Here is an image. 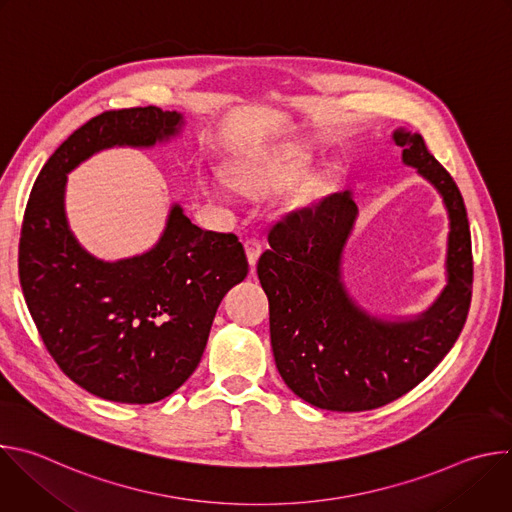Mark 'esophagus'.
Segmentation results:
<instances>
[{"label":"esophagus","mask_w":512,"mask_h":512,"mask_svg":"<svg viewBox=\"0 0 512 512\" xmlns=\"http://www.w3.org/2000/svg\"><path fill=\"white\" fill-rule=\"evenodd\" d=\"M245 251H247V257H249V263L255 267L261 251H263V245H261V239L259 237H247L245 239Z\"/></svg>","instance_id":"34e87169"}]
</instances>
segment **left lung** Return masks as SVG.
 <instances>
[{
    "mask_svg": "<svg viewBox=\"0 0 512 512\" xmlns=\"http://www.w3.org/2000/svg\"><path fill=\"white\" fill-rule=\"evenodd\" d=\"M403 162L444 196L450 212L444 294L413 322L358 310L340 281V255L356 204L348 190L285 212L269 225L257 275L269 300L277 371L304 401L330 411H369L417 387L456 344L472 302V239L464 198L421 135L395 131Z\"/></svg>",
    "mask_w": 512,
    "mask_h": 512,
    "instance_id": "8db88e82",
    "label": "left lung"
}]
</instances>
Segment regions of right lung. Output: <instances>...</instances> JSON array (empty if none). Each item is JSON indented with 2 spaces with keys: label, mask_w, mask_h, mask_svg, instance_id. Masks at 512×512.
I'll return each instance as SVG.
<instances>
[{
  "label": "right lung",
  "mask_w": 512,
  "mask_h": 512,
  "mask_svg": "<svg viewBox=\"0 0 512 512\" xmlns=\"http://www.w3.org/2000/svg\"><path fill=\"white\" fill-rule=\"evenodd\" d=\"M176 111H105L64 139L24 212L18 271L38 334L60 371L117 403H156L196 371L218 304L249 273L235 233L196 227L176 204L160 243L103 263L72 237L66 174L111 145L148 148L180 129Z\"/></svg>",
  "instance_id": "add662e5"
}]
</instances>
